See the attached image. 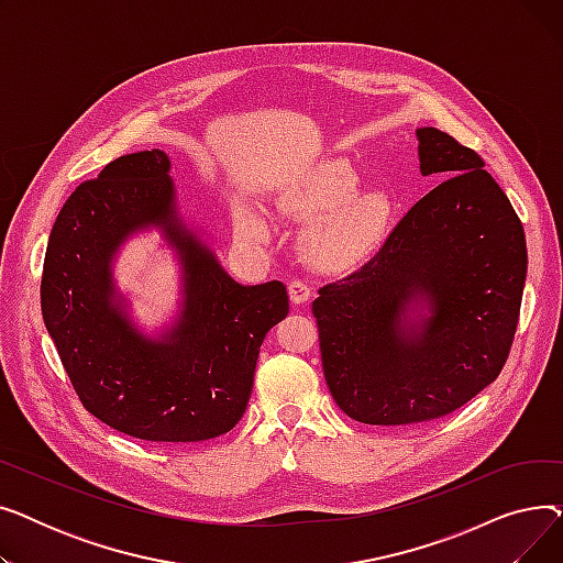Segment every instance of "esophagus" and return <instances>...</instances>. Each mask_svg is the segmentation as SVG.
Returning <instances> with one entry per match:
<instances>
[{"instance_id":"34e87169","label":"esophagus","mask_w":563,"mask_h":563,"mask_svg":"<svg viewBox=\"0 0 563 563\" xmlns=\"http://www.w3.org/2000/svg\"><path fill=\"white\" fill-rule=\"evenodd\" d=\"M287 289H289L291 306H306L310 301V297H312V289L306 283H301V280H291Z\"/></svg>"}]
</instances>
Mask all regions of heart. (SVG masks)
Instances as JSON below:
<instances>
[{"mask_svg":"<svg viewBox=\"0 0 563 563\" xmlns=\"http://www.w3.org/2000/svg\"><path fill=\"white\" fill-rule=\"evenodd\" d=\"M358 189V173L335 162L306 173L280 196L283 212L312 221L301 242V253L312 269L323 274L358 269L386 242L395 212L393 200L386 191ZM234 232L244 242L262 244L269 240L272 223L257 205L244 200L234 207Z\"/></svg>","mask_w":563,"mask_h":563,"instance_id":"obj_1","label":"heart"}]
</instances>
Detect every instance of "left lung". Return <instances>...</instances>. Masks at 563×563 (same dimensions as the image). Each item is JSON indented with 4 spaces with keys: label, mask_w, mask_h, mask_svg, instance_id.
Masks as SVG:
<instances>
[{
    "label": "left lung",
    "mask_w": 563,
    "mask_h": 563,
    "mask_svg": "<svg viewBox=\"0 0 563 563\" xmlns=\"http://www.w3.org/2000/svg\"><path fill=\"white\" fill-rule=\"evenodd\" d=\"M422 175L445 177L361 272L319 289L312 314L335 404L363 424L448 416L497 378L527 276L522 223L484 159L416 130Z\"/></svg>",
    "instance_id": "1"
}]
</instances>
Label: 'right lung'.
Masks as SVG:
<instances>
[{"label":"right lung","instance_id":"add662e5","mask_svg":"<svg viewBox=\"0 0 563 563\" xmlns=\"http://www.w3.org/2000/svg\"><path fill=\"white\" fill-rule=\"evenodd\" d=\"M155 227L176 251L184 299L174 327L147 336L114 287L112 260ZM43 321L84 408L128 435L200 442L242 420L262 340L289 312L272 280L236 283L177 205L164 151L118 157L58 212L41 283Z\"/></svg>","mask_w":563,"mask_h":563}]
</instances>
